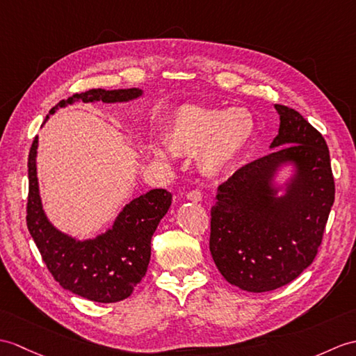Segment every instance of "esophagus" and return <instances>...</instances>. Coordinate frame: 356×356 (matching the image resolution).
I'll list each match as a JSON object with an SVG mask.
<instances>
[{
    "label": "esophagus",
    "instance_id": "34e87169",
    "mask_svg": "<svg viewBox=\"0 0 356 356\" xmlns=\"http://www.w3.org/2000/svg\"><path fill=\"white\" fill-rule=\"evenodd\" d=\"M186 198H188V200L194 202V203L202 202V193L198 191V189H193V191H189V193L186 194Z\"/></svg>",
    "mask_w": 356,
    "mask_h": 356
}]
</instances>
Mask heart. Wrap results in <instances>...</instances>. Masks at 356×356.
<instances>
[{"label":"heart","mask_w":356,"mask_h":356,"mask_svg":"<svg viewBox=\"0 0 356 356\" xmlns=\"http://www.w3.org/2000/svg\"><path fill=\"white\" fill-rule=\"evenodd\" d=\"M254 134L252 115L232 107L221 111L204 106H180L167 126V147L153 144L158 158L194 156L200 153L203 170L209 176H221L232 167L250 144Z\"/></svg>","instance_id":"b5f03b06"}]
</instances>
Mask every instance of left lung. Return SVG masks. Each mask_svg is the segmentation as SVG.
I'll use <instances>...</instances> for the list:
<instances>
[{
    "label": "left lung",
    "mask_w": 356,
    "mask_h": 356,
    "mask_svg": "<svg viewBox=\"0 0 356 356\" xmlns=\"http://www.w3.org/2000/svg\"><path fill=\"white\" fill-rule=\"evenodd\" d=\"M275 107L276 150L236 170L211 209L212 259L229 284L250 293L276 290L311 266L335 198L325 138L291 107ZM286 163L295 175L277 196L274 176Z\"/></svg>",
    "instance_id": "8db88e82"
}]
</instances>
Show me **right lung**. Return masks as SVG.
I'll list each match as a JSON object with an SVG mask.
<instances>
[{"instance_id":"obj_1","label":"right lung","mask_w":356,"mask_h":356,"mask_svg":"<svg viewBox=\"0 0 356 356\" xmlns=\"http://www.w3.org/2000/svg\"><path fill=\"white\" fill-rule=\"evenodd\" d=\"M140 95L143 90L138 88L89 89L59 102L49 115L76 102L124 103ZM36 154L38 136L29 153L27 227L47 268L62 288L88 300L113 303L127 299L145 276L152 254V236L170 209L171 193L152 189L134 198L124 206L111 229L92 239L79 241L56 229L45 216L39 195Z\"/></svg>"}]
</instances>
